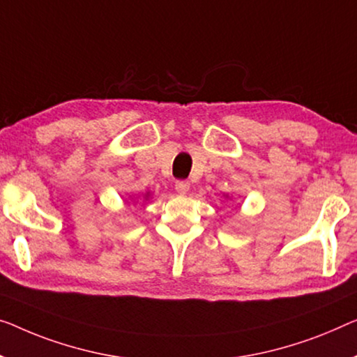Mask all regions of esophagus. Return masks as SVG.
<instances>
[{
  "mask_svg": "<svg viewBox=\"0 0 357 357\" xmlns=\"http://www.w3.org/2000/svg\"><path fill=\"white\" fill-rule=\"evenodd\" d=\"M189 188H190L189 181H176V184H174V189H176L179 194H185L189 190Z\"/></svg>",
  "mask_w": 357,
  "mask_h": 357,
  "instance_id": "34e87169",
  "label": "esophagus"
}]
</instances>
